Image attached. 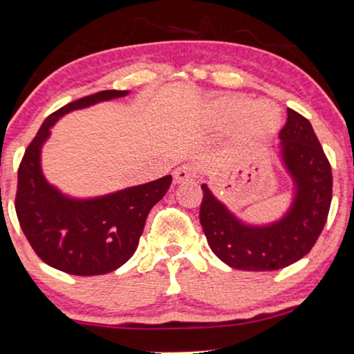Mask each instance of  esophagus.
Masks as SVG:
<instances>
[{
	"mask_svg": "<svg viewBox=\"0 0 354 354\" xmlns=\"http://www.w3.org/2000/svg\"><path fill=\"white\" fill-rule=\"evenodd\" d=\"M173 178H174V183H178V185H180V183H185V181H192L197 178V168L191 163L181 165L180 168L174 169Z\"/></svg>",
	"mask_w": 354,
	"mask_h": 354,
	"instance_id": "obj_1",
	"label": "esophagus"
}]
</instances>
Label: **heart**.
<instances>
[{"instance_id": "heart-1", "label": "heart", "mask_w": 354, "mask_h": 354, "mask_svg": "<svg viewBox=\"0 0 354 354\" xmlns=\"http://www.w3.org/2000/svg\"><path fill=\"white\" fill-rule=\"evenodd\" d=\"M215 121L221 126H236L244 139H267L279 131L281 115L272 103L244 97H221L212 105Z\"/></svg>"}]
</instances>
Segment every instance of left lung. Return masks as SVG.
Masks as SVG:
<instances>
[{
  "instance_id": "obj_1",
  "label": "left lung",
  "mask_w": 354,
  "mask_h": 354,
  "mask_svg": "<svg viewBox=\"0 0 354 354\" xmlns=\"http://www.w3.org/2000/svg\"><path fill=\"white\" fill-rule=\"evenodd\" d=\"M281 157L293 178L296 194L283 218L267 226H249L216 201L202 185L199 220L207 243L230 267L270 272L303 259L322 233L332 202V168L310 122L288 108L280 131Z\"/></svg>"
}]
</instances>
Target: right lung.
<instances>
[{
  "instance_id": "obj_1",
  "label": "right lung",
  "mask_w": 354,
  "mask_h": 354,
  "mask_svg": "<svg viewBox=\"0 0 354 354\" xmlns=\"http://www.w3.org/2000/svg\"><path fill=\"white\" fill-rule=\"evenodd\" d=\"M124 95L126 91H102L51 113L19 165L14 202L19 225L41 261L71 275H103L128 262L150 209L171 185L168 174L115 194L77 201L61 194L44 178L40 150L51 126L66 113Z\"/></svg>"
}]
</instances>
